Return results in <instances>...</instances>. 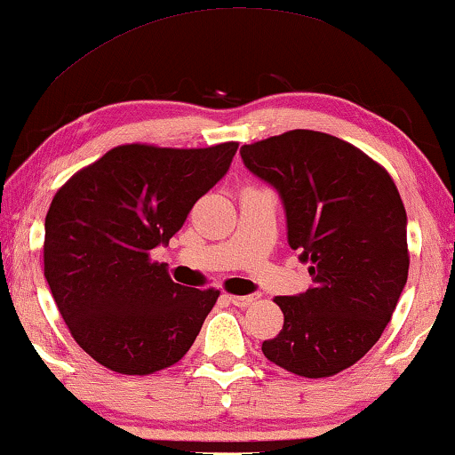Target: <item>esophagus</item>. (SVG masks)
<instances>
[{"label": "esophagus", "instance_id": "obj_1", "mask_svg": "<svg viewBox=\"0 0 455 455\" xmlns=\"http://www.w3.org/2000/svg\"><path fill=\"white\" fill-rule=\"evenodd\" d=\"M228 299L232 301L234 306H238V307H248V306H252L254 301H256L254 295H228Z\"/></svg>", "mask_w": 455, "mask_h": 455}]
</instances>
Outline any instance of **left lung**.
I'll return each mask as SVG.
<instances>
[{"label": "left lung", "mask_w": 455, "mask_h": 455, "mask_svg": "<svg viewBox=\"0 0 455 455\" xmlns=\"http://www.w3.org/2000/svg\"><path fill=\"white\" fill-rule=\"evenodd\" d=\"M240 154L279 190L289 246L314 283L273 299L285 322L262 353L301 378H331L357 363L392 320L411 265L404 203L381 164L320 131H287Z\"/></svg>", "instance_id": "left-lung-1"}]
</instances>
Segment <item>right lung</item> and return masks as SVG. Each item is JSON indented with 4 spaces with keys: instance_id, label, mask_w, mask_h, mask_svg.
Masks as SVG:
<instances>
[{
    "instance_id": "right-lung-1",
    "label": "right lung",
    "mask_w": 455,
    "mask_h": 455,
    "mask_svg": "<svg viewBox=\"0 0 455 455\" xmlns=\"http://www.w3.org/2000/svg\"><path fill=\"white\" fill-rule=\"evenodd\" d=\"M235 141L124 143L77 170L44 217V276L71 337L110 371L149 375L193 347L220 289L182 287L149 252L228 172Z\"/></svg>"
}]
</instances>
